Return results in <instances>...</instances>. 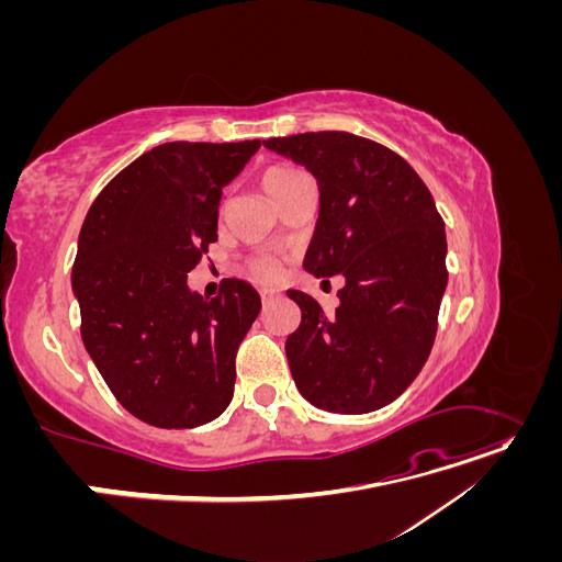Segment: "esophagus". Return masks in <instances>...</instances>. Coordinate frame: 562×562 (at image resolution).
<instances>
[{"mask_svg":"<svg viewBox=\"0 0 562 562\" xmlns=\"http://www.w3.org/2000/svg\"><path fill=\"white\" fill-rule=\"evenodd\" d=\"M260 297H262V302H271L279 297V291L277 288H260Z\"/></svg>","mask_w":562,"mask_h":562,"instance_id":"1","label":"esophagus"}]
</instances>
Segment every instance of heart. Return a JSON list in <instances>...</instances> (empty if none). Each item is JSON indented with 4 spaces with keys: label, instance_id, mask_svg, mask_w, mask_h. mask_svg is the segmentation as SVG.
<instances>
[{
    "label": "heart",
    "instance_id": "obj_1",
    "mask_svg": "<svg viewBox=\"0 0 562 562\" xmlns=\"http://www.w3.org/2000/svg\"><path fill=\"white\" fill-rule=\"evenodd\" d=\"M302 180H310L307 173L300 171V168H295V166H288V164L269 166L267 171L260 176V184H262L265 194L274 203L283 194L291 192L293 187L300 184ZM250 271L260 281H271V279H277V274H279V265L274 260H269V258H258V260L250 262Z\"/></svg>",
    "mask_w": 562,
    "mask_h": 562
}]
</instances>
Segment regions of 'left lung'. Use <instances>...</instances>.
<instances>
[{
  "label": "left lung",
  "instance_id": "8db88e82",
  "mask_svg": "<svg viewBox=\"0 0 562 562\" xmlns=\"http://www.w3.org/2000/svg\"><path fill=\"white\" fill-rule=\"evenodd\" d=\"M262 143L318 184L304 269L345 277L333 316L312 295L288 291L302 312L285 339L295 386L321 411H380L413 384L434 347L448 285L443 217L413 166L380 143L345 131Z\"/></svg>",
  "mask_w": 562,
  "mask_h": 562
}]
</instances>
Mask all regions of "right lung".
Wrapping results in <instances>:
<instances>
[{"label": "right lung", "mask_w": 562, "mask_h": 562, "mask_svg": "<svg viewBox=\"0 0 562 562\" xmlns=\"http://www.w3.org/2000/svg\"><path fill=\"white\" fill-rule=\"evenodd\" d=\"M166 143L114 176L83 220L72 267L81 339L126 411L159 429H194L234 396L236 349L260 295L227 279L209 300L187 274L217 241L223 187L260 149Z\"/></svg>", "instance_id": "obj_1"}]
</instances>
